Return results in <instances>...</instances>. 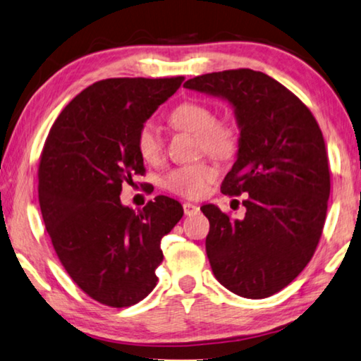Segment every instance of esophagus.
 I'll return each instance as SVG.
<instances>
[{"instance_id": "obj_1", "label": "esophagus", "mask_w": 361, "mask_h": 361, "mask_svg": "<svg viewBox=\"0 0 361 361\" xmlns=\"http://www.w3.org/2000/svg\"><path fill=\"white\" fill-rule=\"evenodd\" d=\"M183 210H185V215H194L199 212V205L191 204V202H185L183 204Z\"/></svg>"}]
</instances>
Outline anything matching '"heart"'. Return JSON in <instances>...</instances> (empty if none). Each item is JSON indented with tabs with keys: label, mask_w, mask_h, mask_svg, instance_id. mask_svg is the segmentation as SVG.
I'll return each mask as SVG.
<instances>
[{
	"label": "heart",
	"mask_w": 361,
	"mask_h": 361,
	"mask_svg": "<svg viewBox=\"0 0 361 361\" xmlns=\"http://www.w3.org/2000/svg\"><path fill=\"white\" fill-rule=\"evenodd\" d=\"M170 125L175 130L188 131L196 136L197 151L219 159L231 157L238 149V131L228 122L215 120L212 109L199 101H186L170 112ZM140 156L156 164L164 156V140L152 122L141 125L136 136ZM215 178V170L209 164L199 162L170 171L165 186L183 197L202 196L209 183Z\"/></svg>",
	"instance_id": "b5f03b06"
}]
</instances>
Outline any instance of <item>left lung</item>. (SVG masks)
<instances>
[{
  "label": "left lung",
  "instance_id": "obj_1",
  "mask_svg": "<svg viewBox=\"0 0 361 361\" xmlns=\"http://www.w3.org/2000/svg\"><path fill=\"white\" fill-rule=\"evenodd\" d=\"M183 87L234 109L239 149L221 192L245 194V215L230 220L202 205L210 221L205 250L228 290L265 299L299 276L322 238L331 191L323 133L304 102L263 72L205 73Z\"/></svg>",
  "mask_w": 361,
  "mask_h": 361
}]
</instances>
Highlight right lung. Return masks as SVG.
Masks as SVG:
<instances>
[{
  "instance_id": "right-lung-1",
  "label": "right lung",
  "mask_w": 361,
  "mask_h": 361,
  "mask_svg": "<svg viewBox=\"0 0 361 361\" xmlns=\"http://www.w3.org/2000/svg\"><path fill=\"white\" fill-rule=\"evenodd\" d=\"M185 77L107 78L75 96L56 118L38 169V199L57 257L91 299L130 307L157 284L160 241L181 220L178 201L157 196L135 212L125 181L145 175L136 147L142 123Z\"/></svg>"
}]
</instances>
